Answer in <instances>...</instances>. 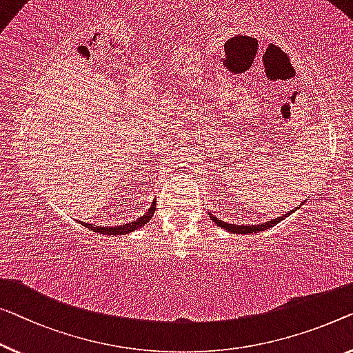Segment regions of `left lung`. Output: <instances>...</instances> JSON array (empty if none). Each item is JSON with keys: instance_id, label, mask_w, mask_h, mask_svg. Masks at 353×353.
<instances>
[{"instance_id": "obj_1", "label": "left lung", "mask_w": 353, "mask_h": 353, "mask_svg": "<svg viewBox=\"0 0 353 353\" xmlns=\"http://www.w3.org/2000/svg\"><path fill=\"white\" fill-rule=\"evenodd\" d=\"M292 212H293V210H290V212H287V214H283L282 217L272 219V220H270V222H265V223H260V225H233V223H227V222H222V220H219L217 217H214V215L210 214V212H209V217H210V220H212L215 225H219L220 228L230 231V233L254 234V233H260V231H265V230L271 228V227H276L279 222H282L283 219H287Z\"/></svg>"}]
</instances>
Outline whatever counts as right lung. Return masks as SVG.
I'll use <instances>...</instances> for the list:
<instances>
[{"label":"right lung","mask_w":353,"mask_h":353,"mask_svg":"<svg viewBox=\"0 0 353 353\" xmlns=\"http://www.w3.org/2000/svg\"><path fill=\"white\" fill-rule=\"evenodd\" d=\"M155 203H152V206L149 208V210L144 215H141V217L138 220H134V222H130V223H125V225H120V227H97V225L93 223H85L82 222V225L88 230L94 231V233H99V234H128L131 233V231L138 230L141 227H144V225L149 222V220L154 217V212H155Z\"/></svg>","instance_id":"right-lung-1"}]
</instances>
